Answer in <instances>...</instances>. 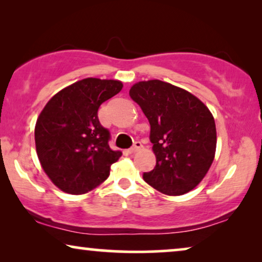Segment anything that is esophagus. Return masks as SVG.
<instances>
[{
  "instance_id": "obj_1",
  "label": "esophagus",
  "mask_w": 262,
  "mask_h": 262,
  "mask_svg": "<svg viewBox=\"0 0 262 262\" xmlns=\"http://www.w3.org/2000/svg\"><path fill=\"white\" fill-rule=\"evenodd\" d=\"M142 146H143V145H142V143H141V142H136V143H135V145H134V146H131V148L127 150V152L130 154V155H131V154H135L136 151H138V150L141 149Z\"/></svg>"
}]
</instances>
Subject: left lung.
I'll return each mask as SVG.
<instances>
[{
	"instance_id": "left-lung-1",
	"label": "left lung",
	"mask_w": 262,
	"mask_h": 262,
	"mask_svg": "<svg viewBox=\"0 0 262 262\" xmlns=\"http://www.w3.org/2000/svg\"><path fill=\"white\" fill-rule=\"evenodd\" d=\"M150 124L156 166L143 179L167 195L192 191L203 180L216 152V124L210 110L185 89L160 80L130 89Z\"/></svg>"
}]
</instances>
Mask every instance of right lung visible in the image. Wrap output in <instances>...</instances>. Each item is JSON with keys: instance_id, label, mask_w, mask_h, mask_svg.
<instances>
[{"instance_id": "1", "label": "right lung", "mask_w": 262, "mask_h": 262, "mask_svg": "<svg viewBox=\"0 0 262 262\" xmlns=\"http://www.w3.org/2000/svg\"><path fill=\"white\" fill-rule=\"evenodd\" d=\"M123 88L120 81L88 77L53 95L39 114L35 148L42 169L63 192L83 194L108 178L120 151L110 148V131L99 107Z\"/></svg>"}]
</instances>
